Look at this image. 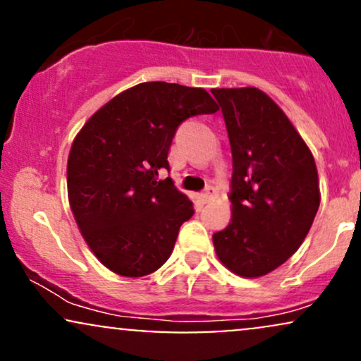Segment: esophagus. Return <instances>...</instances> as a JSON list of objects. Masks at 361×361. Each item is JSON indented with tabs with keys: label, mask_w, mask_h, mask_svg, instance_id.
Here are the masks:
<instances>
[{
	"label": "esophagus",
	"mask_w": 361,
	"mask_h": 361,
	"mask_svg": "<svg viewBox=\"0 0 361 361\" xmlns=\"http://www.w3.org/2000/svg\"><path fill=\"white\" fill-rule=\"evenodd\" d=\"M215 197H217V193H215V190L212 188V186H209V188H207L205 192L200 195V200L204 202V204H209V202H212Z\"/></svg>",
	"instance_id": "1"
}]
</instances>
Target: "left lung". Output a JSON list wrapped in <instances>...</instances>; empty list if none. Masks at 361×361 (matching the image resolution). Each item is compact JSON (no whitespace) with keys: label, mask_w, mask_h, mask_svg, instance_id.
Here are the masks:
<instances>
[{"label":"left lung","mask_w":361,"mask_h":361,"mask_svg":"<svg viewBox=\"0 0 361 361\" xmlns=\"http://www.w3.org/2000/svg\"><path fill=\"white\" fill-rule=\"evenodd\" d=\"M231 151V222L212 235L217 258L244 279L268 275L304 243L321 192L316 161L285 111L264 91L215 88Z\"/></svg>","instance_id":"obj_1"}]
</instances>
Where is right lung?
I'll use <instances>...</instances> for the list:
<instances>
[{
    "label": "right lung",
    "instance_id": "right-lung-1",
    "mask_svg": "<svg viewBox=\"0 0 361 361\" xmlns=\"http://www.w3.org/2000/svg\"><path fill=\"white\" fill-rule=\"evenodd\" d=\"M204 88L149 81L94 111L73 140L68 198L82 239L103 267L120 276L149 275L175 247L193 204L171 178L168 151L181 122L215 114Z\"/></svg>",
    "mask_w": 361,
    "mask_h": 361
}]
</instances>
